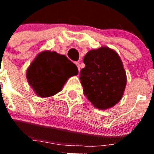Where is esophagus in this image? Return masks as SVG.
<instances>
[{"instance_id": "esophagus-1", "label": "esophagus", "mask_w": 154, "mask_h": 154, "mask_svg": "<svg viewBox=\"0 0 154 154\" xmlns=\"http://www.w3.org/2000/svg\"><path fill=\"white\" fill-rule=\"evenodd\" d=\"M75 65H77V67H78L79 71H80V64H79V62H75Z\"/></svg>"}]
</instances>
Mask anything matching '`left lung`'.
<instances>
[{"label":"left lung","mask_w":154,"mask_h":154,"mask_svg":"<svg viewBox=\"0 0 154 154\" xmlns=\"http://www.w3.org/2000/svg\"><path fill=\"white\" fill-rule=\"evenodd\" d=\"M83 62L85 67L80 71L79 78L87 99L99 109L115 106L126 85V72L117 53L100 48L89 51Z\"/></svg>","instance_id":"1"}]
</instances>
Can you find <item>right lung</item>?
Here are the masks:
<instances>
[{"label": "right lung", "mask_w": 154, "mask_h": 154, "mask_svg": "<svg viewBox=\"0 0 154 154\" xmlns=\"http://www.w3.org/2000/svg\"><path fill=\"white\" fill-rule=\"evenodd\" d=\"M79 73L78 68L65 55L55 51L40 53L27 70V79L41 97H48L60 92L70 76Z\"/></svg>", "instance_id": "1"}]
</instances>
